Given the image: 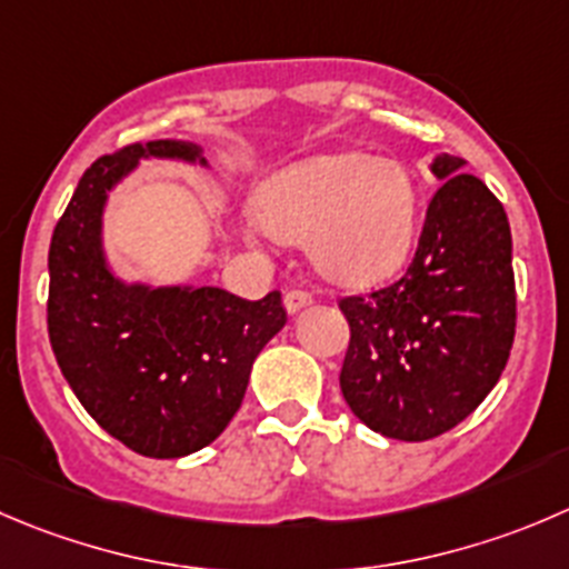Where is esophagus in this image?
<instances>
[{
	"label": "esophagus",
	"instance_id": "obj_1",
	"mask_svg": "<svg viewBox=\"0 0 569 569\" xmlns=\"http://www.w3.org/2000/svg\"><path fill=\"white\" fill-rule=\"evenodd\" d=\"M311 291H306V289H291V291H286V297H283V306H286V311L289 313H297V311H302V308L306 306H311Z\"/></svg>",
	"mask_w": 569,
	"mask_h": 569
}]
</instances>
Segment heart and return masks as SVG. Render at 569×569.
<instances>
[{
  "label": "heart",
  "instance_id": "heart-1",
  "mask_svg": "<svg viewBox=\"0 0 569 569\" xmlns=\"http://www.w3.org/2000/svg\"><path fill=\"white\" fill-rule=\"evenodd\" d=\"M256 208L267 233L308 241L313 267L339 283L386 278L417 241V180L395 158H308L274 174L258 191Z\"/></svg>",
  "mask_w": 569,
  "mask_h": 569
}]
</instances>
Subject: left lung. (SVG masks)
I'll return each instance as SVG.
<instances>
[{
	"label": "left lung",
	"mask_w": 569,
	"mask_h": 569,
	"mask_svg": "<svg viewBox=\"0 0 569 569\" xmlns=\"http://www.w3.org/2000/svg\"><path fill=\"white\" fill-rule=\"evenodd\" d=\"M461 169L448 152L433 158L442 186L402 278L339 300L350 325L341 395L367 428L400 442H425L470 417L515 341L509 219L483 180Z\"/></svg>",
	"instance_id": "8db88e82"
}]
</instances>
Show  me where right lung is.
Here are the masks:
<instances>
[{
	"label": "right lung",
	"instance_id": "add662e5",
	"mask_svg": "<svg viewBox=\"0 0 569 569\" xmlns=\"http://www.w3.org/2000/svg\"><path fill=\"white\" fill-rule=\"evenodd\" d=\"M144 158L200 163L191 141H147L86 169L49 244L47 325L71 391L104 431L150 459L211 445L244 400L250 369L286 325L280 291L127 283L102 244L108 194Z\"/></svg>",
	"mask_w": 569,
	"mask_h": 569
}]
</instances>
